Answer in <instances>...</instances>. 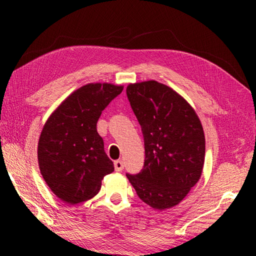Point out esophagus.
<instances>
[{"label": "esophagus", "mask_w": 256, "mask_h": 256, "mask_svg": "<svg viewBox=\"0 0 256 256\" xmlns=\"http://www.w3.org/2000/svg\"><path fill=\"white\" fill-rule=\"evenodd\" d=\"M114 167H115L116 172H122L123 168H124V164H123L122 160H115Z\"/></svg>", "instance_id": "obj_1"}]
</instances>
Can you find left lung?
<instances>
[{"mask_svg": "<svg viewBox=\"0 0 256 256\" xmlns=\"http://www.w3.org/2000/svg\"><path fill=\"white\" fill-rule=\"evenodd\" d=\"M126 94L146 152L144 170L128 178L146 204L170 209L201 178L206 156L201 120L184 97L158 81L130 84Z\"/></svg>", "mask_w": 256, "mask_h": 256, "instance_id": "left-lung-1", "label": "left lung"}]
</instances>
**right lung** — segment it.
<instances>
[{
	"label": "right lung",
	"mask_w": 256,
	"mask_h": 256,
	"mask_svg": "<svg viewBox=\"0 0 256 256\" xmlns=\"http://www.w3.org/2000/svg\"><path fill=\"white\" fill-rule=\"evenodd\" d=\"M124 86L97 82L80 86L47 118L38 141L42 178L60 200L76 204L92 198L114 164L97 132L102 112Z\"/></svg>",
	"instance_id": "add662e5"
}]
</instances>
